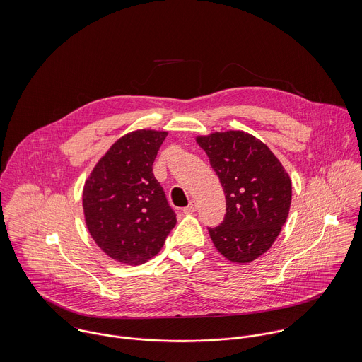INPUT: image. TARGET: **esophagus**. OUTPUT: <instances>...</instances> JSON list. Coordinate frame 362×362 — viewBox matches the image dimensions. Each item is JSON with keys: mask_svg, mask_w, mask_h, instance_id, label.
<instances>
[{"mask_svg": "<svg viewBox=\"0 0 362 362\" xmlns=\"http://www.w3.org/2000/svg\"><path fill=\"white\" fill-rule=\"evenodd\" d=\"M195 210H197V202L195 201H191L188 206L184 207V213L185 214H192Z\"/></svg>", "mask_w": 362, "mask_h": 362, "instance_id": "obj_1", "label": "esophagus"}]
</instances>
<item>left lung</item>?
<instances>
[{
	"label": "left lung",
	"mask_w": 362,
	"mask_h": 362,
	"mask_svg": "<svg viewBox=\"0 0 362 362\" xmlns=\"http://www.w3.org/2000/svg\"><path fill=\"white\" fill-rule=\"evenodd\" d=\"M226 194V216L209 228L216 250L230 262L250 263L279 237L291 205V180L280 160L244 131L197 136Z\"/></svg>",
	"instance_id": "obj_1"
}]
</instances>
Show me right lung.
<instances>
[{
  "label": "right lung",
  "mask_w": 362,
  "mask_h": 362,
  "mask_svg": "<svg viewBox=\"0 0 362 362\" xmlns=\"http://www.w3.org/2000/svg\"><path fill=\"white\" fill-rule=\"evenodd\" d=\"M165 136L155 129L121 136L85 182L86 227L104 254L119 263L142 264L156 257L177 223L152 168Z\"/></svg>",
  "instance_id": "1"
}]
</instances>
